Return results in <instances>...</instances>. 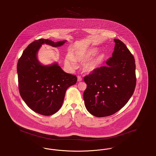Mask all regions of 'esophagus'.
Masks as SVG:
<instances>
[{
	"instance_id": "esophagus-1",
	"label": "esophagus",
	"mask_w": 156,
	"mask_h": 156,
	"mask_svg": "<svg viewBox=\"0 0 156 156\" xmlns=\"http://www.w3.org/2000/svg\"><path fill=\"white\" fill-rule=\"evenodd\" d=\"M77 78H78V82H80V81L82 80V77H81L80 75H78V76H77Z\"/></svg>"
}]
</instances>
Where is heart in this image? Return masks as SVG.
<instances>
[{"mask_svg": "<svg viewBox=\"0 0 156 156\" xmlns=\"http://www.w3.org/2000/svg\"><path fill=\"white\" fill-rule=\"evenodd\" d=\"M97 51L98 50L96 48H92L84 52H77L75 55H73L72 57L71 56H67L65 60V62L67 64V66H68L71 69H75L76 67V64L74 61V60L79 62H86L92 56H94L96 53ZM99 60V58L94 59L90 62L85 64L83 66L84 71L87 73H90L94 71L96 68V66Z\"/></svg>", "mask_w": 156, "mask_h": 156, "instance_id": "obj_1", "label": "heart"}]
</instances>
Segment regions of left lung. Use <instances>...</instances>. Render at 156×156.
Listing matches in <instances>:
<instances>
[{
    "instance_id": "1",
    "label": "left lung",
    "mask_w": 156,
    "mask_h": 156,
    "mask_svg": "<svg viewBox=\"0 0 156 156\" xmlns=\"http://www.w3.org/2000/svg\"><path fill=\"white\" fill-rule=\"evenodd\" d=\"M114 41V50L106 61L107 66L95 69L83 78L87 85L83 92L85 105L97 117L119 112L130 99L136 87L134 57L122 41Z\"/></svg>"
}]
</instances>
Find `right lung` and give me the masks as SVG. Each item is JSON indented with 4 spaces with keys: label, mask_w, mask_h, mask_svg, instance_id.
Masks as SVG:
<instances>
[{
    "label": "right lung",
    "mask_w": 156,
    "mask_h": 156,
    "mask_svg": "<svg viewBox=\"0 0 156 156\" xmlns=\"http://www.w3.org/2000/svg\"><path fill=\"white\" fill-rule=\"evenodd\" d=\"M66 42L35 41L24 50L18 61L20 94L32 110L41 115H51L59 110L67 89L76 83L77 77L65 73L56 62L43 66L37 60V51L43 44L59 47Z\"/></svg>",
    "instance_id": "right-lung-1"
}]
</instances>
